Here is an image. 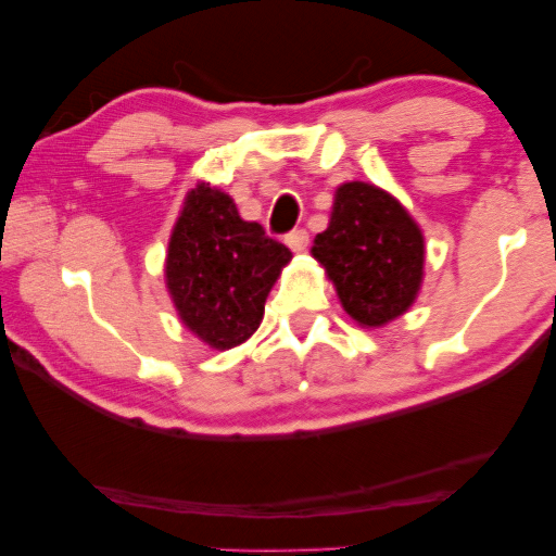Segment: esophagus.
I'll return each mask as SVG.
<instances>
[{
	"mask_svg": "<svg viewBox=\"0 0 556 556\" xmlns=\"http://www.w3.org/2000/svg\"><path fill=\"white\" fill-rule=\"evenodd\" d=\"M307 243H311V236H307L305 228H298V230H290L286 236V245L293 253H303L307 249Z\"/></svg>",
	"mask_w": 556,
	"mask_h": 556,
	"instance_id": "esophagus-1",
	"label": "esophagus"
}]
</instances>
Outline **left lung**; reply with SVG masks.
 <instances>
[{"label": "left lung", "mask_w": 556, "mask_h": 556, "mask_svg": "<svg viewBox=\"0 0 556 556\" xmlns=\"http://www.w3.org/2000/svg\"><path fill=\"white\" fill-rule=\"evenodd\" d=\"M313 258L326 268L350 318L380 328L415 303L425 238L390 193L353 181L336 191L330 224L315 236Z\"/></svg>", "instance_id": "obj_1"}]
</instances>
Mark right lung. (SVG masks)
<instances>
[{
	"label": "right lung",
	"instance_id": "right-lung-1",
	"mask_svg": "<svg viewBox=\"0 0 556 556\" xmlns=\"http://www.w3.org/2000/svg\"><path fill=\"white\" fill-rule=\"evenodd\" d=\"M293 258L261 224L238 216L228 193L199 184L189 191L166 255V288L184 326L228 350L258 330L266 298Z\"/></svg>",
	"mask_w": 556,
	"mask_h": 556
}]
</instances>
